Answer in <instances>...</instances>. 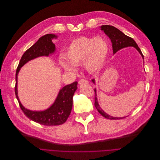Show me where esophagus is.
Returning a JSON list of instances; mask_svg holds the SVG:
<instances>
[{"label": "esophagus", "instance_id": "obj_1", "mask_svg": "<svg viewBox=\"0 0 160 160\" xmlns=\"http://www.w3.org/2000/svg\"><path fill=\"white\" fill-rule=\"evenodd\" d=\"M89 82L88 80L85 79H81L79 81V84H88Z\"/></svg>", "mask_w": 160, "mask_h": 160}]
</instances>
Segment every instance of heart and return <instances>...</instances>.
<instances>
[{
    "instance_id": "b5f03b06",
    "label": "heart",
    "mask_w": 160,
    "mask_h": 160,
    "mask_svg": "<svg viewBox=\"0 0 160 160\" xmlns=\"http://www.w3.org/2000/svg\"><path fill=\"white\" fill-rule=\"evenodd\" d=\"M108 43L103 37H81L72 40L68 47L66 57H60V63L66 71L75 70L74 65L84 62L85 68L91 72L100 69L107 58Z\"/></svg>"
}]
</instances>
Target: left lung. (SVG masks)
I'll return each mask as SVG.
<instances>
[{
	"mask_svg": "<svg viewBox=\"0 0 160 160\" xmlns=\"http://www.w3.org/2000/svg\"><path fill=\"white\" fill-rule=\"evenodd\" d=\"M101 29L104 31L105 33L109 37L112 43V48H113V53H115L118 50L125 48L127 47H135L138 52L141 53L142 55L143 59L144 56L143 54L136 43V42L131 37L125 35L124 33H123L121 31H120L118 29L115 28L114 26H110V25H103L101 27ZM92 81L94 82V80L92 79ZM94 106L97 109L98 112L103 115L104 117L110 119V120H118V119H122L125 117L122 118H118V117H112L107 113H106L100 107L97 97V92H96V89H94Z\"/></svg>",
	"mask_w": 160,
	"mask_h": 160,
	"instance_id": "8db88e82",
	"label": "left lung"
}]
</instances>
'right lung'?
<instances>
[{"label":"right lung","instance_id":"obj_1","mask_svg":"<svg viewBox=\"0 0 160 160\" xmlns=\"http://www.w3.org/2000/svg\"><path fill=\"white\" fill-rule=\"evenodd\" d=\"M55 35L47 34L41 38L22 55L16 72L15 94L19 107L24 115L33 121L40 124L53 126L65 123L71 114L72 108V98L78 89V82H74L60 89L54 103L47 110L42 112L31 111L25 108L21 103L18 96V74L21 68L28 61L40 56H48L55 52V47L52 39L56 38Z\"/></svg>","mask_w":160,"mask_h":160}]
</instances>
